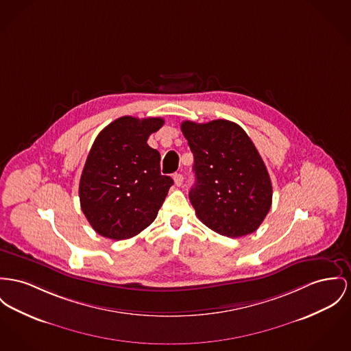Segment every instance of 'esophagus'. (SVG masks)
I'll return each mask as SVG.
<instances>
[{"mask_svg":"<svg viewBox=\"0 0 351 351\" xmlns=\"http://www.w3.org/2000/svg\"><path fill=\"white\" fill-rule=\"evenodd\" d=\"M173 178H174V184H176V186H181V185H182V182H184V176H182V174L177 173V174H174V176H173Z\"/></svg>","mask_w":351,"mask_h":351,"instance_id":"1","label":"esophagus"}]
</instances>
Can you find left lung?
I'll list each match as a JSON object with an SVG mask.
<instances>
[{
  "instance_id": "left-lung-1",
  "label": "left lung",
  "mask_w": 351,
  "mask_h": 351,
  "mask_svg": "<svg viewBox=\"0 0 351 351\" xmlns=\"http://www.w3.org/2000/svg\"><path fill=\"white\" fill-rule=\"evenodd\" d=\"M181 130L194 156L189 198L197 217L225 237L256 232L271 208L273 187L246 132L228 119L184 121Z\"/></svg>"
}]
</instances>
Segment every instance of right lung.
<instances>
[{
  "label": "right lung",
  "mask_w": 351,
  "mask_h": 351,
  "mask_svg": "<svg viewBox=\"0 0 351 351\" xmlns=\"http://www.w3.org/2000/svg\"><path fill=\"white\" fill-rule=\"evenodd\" d=\"M160 117L117 118L94 141L80 180V202L94 230L114 241L146 229L157 217L173 180L161 174V156L147 145Z\"/></svg>",
  "instance_id": "1"
}]
</instances>
